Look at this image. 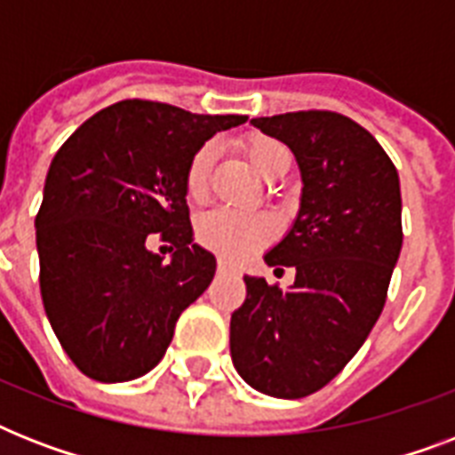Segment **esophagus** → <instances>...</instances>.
Instances as JSON below:
<instances>
[{"label": "esophagus", "instance_id": "esophagus-1", "mask_svg": "<svg viewBox=\"0 0 455 455\" xmlns=\"http://www.w3.org/2000/svg\"><path fill=\"white\" fill-rule=\"evenodd\" d=\"M217 271H220V274H235V269L227 262V259H220V262H217Z\"/></svg>", "mask_w": 455, "mask_h": 455}]
</instances>
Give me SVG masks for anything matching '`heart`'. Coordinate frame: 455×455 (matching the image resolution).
<instances>
[{
	"mask_svg": "<svg viewBox=\"0 0 455 455\" xmlns=\"http://www.w3.org/2000/svg\"><path fill=\"white\" fill-rule=\"evenodd\" d=\"M212 146H203L193 156L188 170H186V196L191 200H203L207 193V174L212 164ZM252 170L262 179H269L276 172L278 163L288 157L285 148L274 139L257 137L245 146ZM271 221L262 214H238L231 210H212L203 214L196 227L198 241L212 252L228 259H241L248 252L262 245L271 238Z\"/></svg>",
	"mask_w": 455,
	"mask_h": 455,
	"instance_id": "heart-1",
	"label": "heart"
}]
</instances>
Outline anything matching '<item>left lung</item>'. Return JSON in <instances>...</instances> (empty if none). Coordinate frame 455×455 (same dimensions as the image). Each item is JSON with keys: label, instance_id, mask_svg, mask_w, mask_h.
<instances>
[{"label": "left lung", "instance_id": "obj_1", "mask_svg": "<svg viewBox=\"0 0 455 455\" xmlns=\"http://www.w3.org/2000/svg\"><path fill=\"white\" fill-rule=\"evenodd\" d=\"M250 124L291 148L302 196L291 231L264 255L269 267H295V283L281 291L245 276L248 298L231 314V359L257 392L299 399L347 366L380 316L402 252V188L373 134L339 113L299 110Z\"/></svg>", "mask_w": 455, "mask_h": 455}]
</instances>
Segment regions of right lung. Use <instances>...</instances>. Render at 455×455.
<instances>
[{
	"label": "right lung",
	"instance_id": "obj_1",
	"mask_svg": "<svg viewBox=\"0 0 455 455\" xmlns=\"http://www.w3.org/2000/svg\"><path fill=\"white\" fill-rule=\"evenodd\" d=\"M245 120L127 99L82 123L53 156L35 220L39 291L84 375L148 373L181 311L212 283L217 259L193 243L186 170L207 139ZM151 233L172 243L170 260L148 250Z\"/></svg>",
	"mask_w": 455,
	"mask_h": 455
}]
</instances>
